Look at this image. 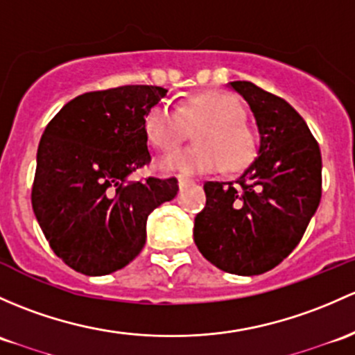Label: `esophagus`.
<instances>
[{"instance_id": "34e87169", "label": "esophagus", "mask_w": 355, "mask_h": 355, "mask_svg": "<svg viewBox=\"0 0 355 355\" xmlns=\"http://www.w3.org/2000/svg\"><path fill=\"white\" fill-rule=\"evenodd\" d=\"M192 178H187V177H178V187L180 189H184V187H187V185H190L192 184Z\"/></svg>"}]
</instances>
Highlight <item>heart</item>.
Listing matches in <instances>:
<instances>
[{
	"label": "heart",
	"mask_w": 355,
	"mask_h": 355,
	"mask_svg": "<svg viewBox=\"0 0 355 355\" xmlns=\"http://www.w3.org/2000/svg\"><path fill=\"white\" fill-rule=\"evenodd\" d=\"M245 107L236 95L225 89L193 93L177 110L165 103L149 107L143 117V134L158 151H171L197 128L199 146L178 149L159 162V168L182 175L211 173L225 166L240 171L257 156L255 130L245 122Z\"/></svg>",
	"instance_id": "obj_1"
}]
</instances>
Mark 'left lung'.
Returning <instances> with one entry per match:
<instances>
[{
    "mask_svg": "<svg viewBox=\"0 0 355 355\" xmlns=\"http://www.w3.org/2000/svg\"><path fill=\"white\" fill-rule=\"evenodd\" d=\"M230 87L255 115V162L233 182H206V207L193 241L212 266L259 275L282 262L303 238L322 199V153L304 119L281 96L250 81Z\"/></svg>",
    "mask_w": 355,
    "mask_h": 355,
    "instance_id": "left-lung-1",
    "label": "left lung"
}]
</instances>
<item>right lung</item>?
<instances>
[{
	"instance_id": "add662e5",
	"label": "right lung",
	"mask_w": 355,
	"mask_h": 355,
	"mask_svg": "<svg viewBox=\"0 0 355 355\" xmlns=\"http://www.w3.org/2000/svg\"><path fill=\"white\" fill-rule=\"evenodd\" d=\"M166 92L125 85L83 93L44 130L32 207L51 248L76 272L107 275L132 262L148 216L177 196V178H129L151 162L143 117Z\"/></svg>"
}]
</instances>
